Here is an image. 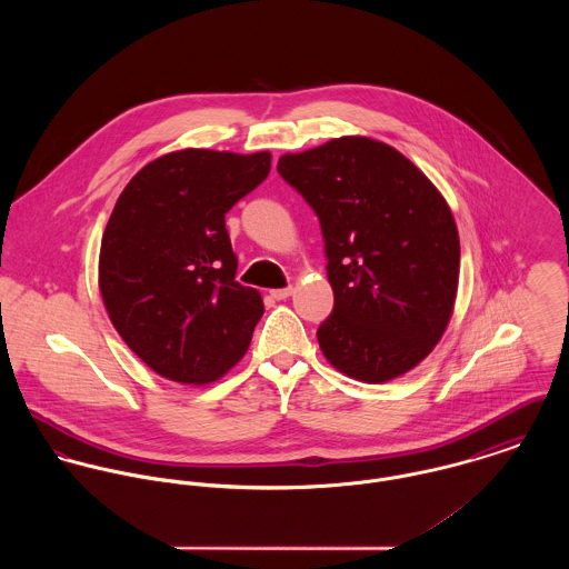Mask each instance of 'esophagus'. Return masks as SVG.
<instances>
[{
	"label": "esophagus",
	"instance_id": "esophagus-1",
	"mask_svg": "<svg viewBox=\"0 0 569 569\" xmlns=\"http://www.w3.org/2000/svg\"><path fill=\"white\" fill-rule=\"evenodd\" d=\"M291 293H293L291 287H282V289H273V291H271V298H276V300H287Z\"/></svg>",
	"mask_w": 569,
	"mask_h": 569
}]
</instances>
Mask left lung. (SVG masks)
<instances>
[{"label":"left lung","instance_id":"8db88e82","mask_svg":"<svg viewBox=\"0 0 569 569\" xmlns=\"http://www.w3.org/2000/svg\"><path fill=\"white\" fill-rule=\"evenodd\" d=\"M278 172L320 219L335 296L318 328L326 359L366 383L406 375L453 311L460 239L447 201L406 156L370 138L282 156Z\"/></svg>","mask_w":569,"mask_h":569}]
</instances>
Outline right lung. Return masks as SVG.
Wrapping results in <instances>:
<instances>
[{"mask_svg": "<svg viewBox=\"0 0 569 569\" xmlns=\"http://www.w3.org/2000/svg\"><path fill=\"white\" fill-rule=\"evenodd\" d=\"M269 166L267 151L168 153L116 201L100 244V293L127 346L170 381L210 383L251 341L264 307L234 280L226 214Z\"/></svg>", "mask_w": 569, "mask_h": 569, "instance_id": "right-lung-1", "label": "right lung"}]
</instances>
